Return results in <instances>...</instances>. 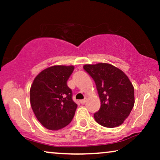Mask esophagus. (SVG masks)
Returning <instances> with one entry per match:
<instances>
[{"label": "esophagus", "instance_id": "34e87169", "mask_svg": "<svg viewBox=\"0 0 160 160\" xmlns=\"http://www.w3.org/2000/svg\"><path fill=\"white\" fill-rule=\"evenodd\" d=\"M86 101H87V99H84V100H81L80 102H81V103H82V104H84L85 102H86Z\"/></svg>", "mask_w": 160, "mask_h": 160}]
</instances>
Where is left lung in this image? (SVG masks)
I'll use <instances>...</instances> for the list:
<instances>
[{"instance_id":"1","label":"left lung","mask_w":160,"mask_h":160,"mask_svg":"<svg viewBox=\"0 0 160 160\" xmlns=\"http://www.w3.org/2000/svg\"><path fill=\"white\" fill-rule=\"evenodd\" d=\"M84 69L95 81L101 106L94 113L95 121L106 128L123 124L135 103L134 87L122 70L108 63L86 64Z\"/></svg>"}]
</instances>
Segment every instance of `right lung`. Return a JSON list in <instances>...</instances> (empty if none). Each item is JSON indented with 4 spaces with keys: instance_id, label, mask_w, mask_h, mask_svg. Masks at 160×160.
Listing matches in <instances>:
<instances>
[{
    "instance_id": "1",
    "label": "right lung",
    "mask_w": 160,
    "mask_h": 160,
    "mask_svg": "<svg viewBox=\"0 0 160 160\" xmlns=\"http://www.w3.org/2000/svg\"><path fill=\"white\" fill-rule=\"evenodd\" d=\"M73 65H53L40 72L30 87V104L37 119L48 130H58L72 121L77 104L67 81Z\"/></svg>"
}]
</instances>
